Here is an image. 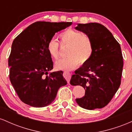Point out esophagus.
Returning a JSON list of instances; mask_svg holds the SVG:
<instances>
[{
    "instance_id": "1",
    "label": "esophagus",
    "mask_w": 132,
    "mask_h": 132,
    "mask_svg": "<svg viewBox=\"0 0 132 132\" xmlns=\"http://www.w3.org/2000/svg\"><path fill=\"white\" fill-rule=\"evenodd\" d=\"M64 77L66 79V81H67L68 84H69V81H70V79L71 78V75L70 72H67V71H65V72H64Z\"/></svg>"
}]
</instances>
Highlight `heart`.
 Returning a JSON list of instances; mask_svg holds the SVG:
<instances>
[{
  "instance_id": "b5f03b06",
  "label": "heart",
  "mask_w": 132,
  "mask_h": 132,
  "mask_svg": "<svg viewBox=\"0 0 132 132\" xmlns=\"http://www.w3.org/2000/svg\"><path fill=\"white\" fill-rule=\"evenodd\" d=\"M61 43L68 46L64 58L55 63L56 68L69 71L76 67L79 63L83 65L87 63L93 54V45L90 37L85 33L72 29H68L60 34ZM47 51L54 60L59 57V44L52 38L47 43Z\"/></svg>"
}]
</instances>
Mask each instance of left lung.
<instances>
[{
    "label": "left lung",
    "instance_id": "left-lung-1",
    "mask_svg": "<svg viewBox=\"0 0 132 132\" xmlns=\"http://www.w3.org/2000/svg\"><path fill=\"white\" fill-rule=\"evenodd\" d=\"M75 29L88 35L94 48L90 60L71 77V84L85 89L84 96L76 101L85 109L103 108L120 85L123 69L120 46L109 30L98 23H78Z\"/></svg>",
    "mask_w": 132,
    "mask_h": 132
}]
</instances>
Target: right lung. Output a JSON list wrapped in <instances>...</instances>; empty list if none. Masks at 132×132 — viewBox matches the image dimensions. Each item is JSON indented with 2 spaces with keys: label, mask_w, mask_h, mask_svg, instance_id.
<instances>
[{
  "label": "right lung",
  "mask_w": 132,
  "mask_h": 132,
  "mask_svg": "<svg viewBox=\"0 0 132 132\" xmlns=\"http://www.w3.org/2000/svg\"><path fill=\"white\" fill-rule=\"evenodd\" d=\"M72 22H37L13 40L9 58L11 84L25 104L43 107L53 102L58 89L67 84L61 71L50 72L53 63L47 43Z\"/></svg>",
  "instance_id": "right-lung-1"
}]
</instances>
